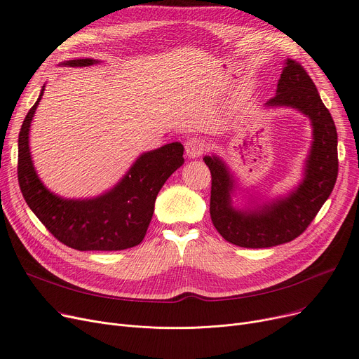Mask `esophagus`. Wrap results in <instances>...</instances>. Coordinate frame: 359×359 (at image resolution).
<instances>
[{
  "instance_id": "1",
  "label": "esophagus",
  "mask_w": 359,
  "mask_h": 359,
  "mask_svg": "<svg viewBox=\"0 0 359 359\" xmlns=\"http://www.w3.org/2000/svg\"><path fill=\"white\" fill-rule=\"evenodd\" d=\"M206 149H208L206 142H204L203 139H198V137H193L185 143V151L190 158L201 156L203 153L206 151Z\"/></svg>"
}]
</instances>
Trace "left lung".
Wrapping results in <instances>:
<instances>
[{
    "label": "left lung",
    "instance_id": "left-lung-1",
    "mask_svg": "<svg viewBox=\"0 0 359 359\" xmlns=\"http://www.w3.org/2000/svg\"><path fill=\"white\" fill-rule=\"evenodd\" d=\"M269 107H292L311 119L314 142L306 161L305 178L285 200L262 212H241L231 206L232 178L219 158L204 156L212 174L210 217L217 232L231 244L244 248H269L298 238L329 198L337 180V133L311 77L304 67L287 58L276 95Z\"/></svg>",
    "mask_w": 359,
    "mask_h": 359
}]
</instances>
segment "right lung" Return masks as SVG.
<instances>
[{
    "label": "right lung",
    "instance_id": "obj_1",
    "mask_svg": "<svg viewBox=\"0 0 359 359\" xmlns=\"http://www.w3.org/2000/svg\"><path fill=\"white\" fill-rule=\"evenodd\" d=\"M95 60H72V67ZM43 89L23 121L19 134L17 178L22 194L43 226L64 245L79 251H118L139 245L155 212L165 181L184 163L181 143H169L142 155L124 180L109 193L92 200H64L39 181L29 151V127Z\"/></svg>",
    "mask_w": 359,
    "mask_h": 359
}]
</instances>
